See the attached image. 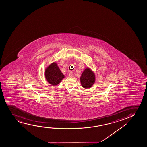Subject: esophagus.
Returning <instances> with one entry per match:
<instances>
[{"label": "esophagus", "mask_w": 147, "mask_h": 147, "mask_svg": "<svg viewBox=\"0 0 147 147\" xmlns=\"http://www.w3.org/2000/svg\"><path fill=\"white\" fill-rule=\"evenodd\" d=\"M69 76L70 77H73L74 76V75L73 74V73L70 72L69 73Z\"/></svg>", "instance_id": "obj_1"}]
</instances>
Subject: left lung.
<instances>
[{"mask_svg": "<svg viewBox=\"0 0 147 147\" xmlns=\"http://www.w3.org/2000/svg\"><path fill=\"white\" fill-rule=\"evenodd\" d=\"M95 75L90 68L87 67L83 71L80 77L81 86L85 89L92 86L95 82Z\"/></svg>", "mask_w": 147, "mask_h": 147, "instance_id": "obj_1", "label": "left lung"}]
</instances>
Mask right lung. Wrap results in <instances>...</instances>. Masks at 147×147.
I'll return each mask as SVG.
<instances>
[{
  "label": "right lung",
  "instance_id": "1",
  "mask_svg": "<svg viewBox=\"0 0 147 147\" xmlns=\"http://www.w3.org/2000/svg\"><path fill=\"white\" fill-rule=\"evenodd\" d=\"M44 75L47 81L54 86L59 84L65 78L64 75L56 62L52 63L47 67L45 70Z\"/></svg>",
  "mask_w": 147,
  "mask_h": 147
}]
</instances>
